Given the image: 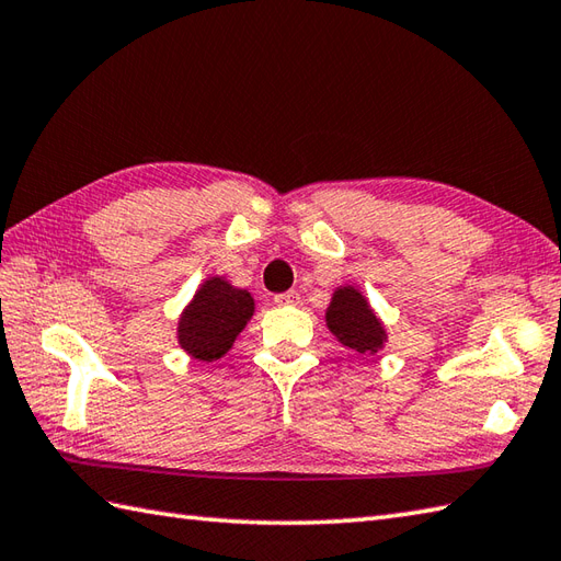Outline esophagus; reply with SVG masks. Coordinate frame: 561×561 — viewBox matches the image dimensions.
Masks as SVG:
<instances>
[{
  "instance_id": "1",
  "label": "esophagus",
  "mask_w": 561,
  "mask_h": 561,
  "mask_svg": "<svg viewBox=\"0 0 561 561\" xmlns=\"http://www.w3.org/2000/svg\"><path fill=\"white\" fill-rule=\"evenodd\" d=\"M299 299H301V294L291 289V291H284V294L274 296V304H277V306H294V304H299Z\"/></svg>"
}]
</instances>
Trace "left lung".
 Masks as SVG:
<instances>
[{
	"mask_svg": "<svg viewBox=\"0 0 561 561\" xmlns=\"http://www.w3.org/2000/svg\"><path fill=\"white\" fill-rule=\"evenodd\" d=\"M325 325L340 344L359 354H376L388 342L386 325L380 323L364 291L352 287V284L332 291Z\"/></svg>",
	"mask_w": 561,
	"mask_h": 561,
	"instance_id": "1",
	"label": "left lung"
}]
</instances>
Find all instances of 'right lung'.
Returning a JSON list of instances; mask_svg holds the SVG:
<instances>
[{"label":"right lung","instance_id":"1","mask_svg":"<svg viewBox=\"0 0 561 561\" xmlns=\"http://www.w3.org/2000/svg\"><path fill=\"white\" fill-rule=\"evenodd\" d=\"M255 313V301L248 289H238L226 277H209L199 284L193 301L178 318V344L197 362H217L233 347L248 320Z\"/></svg>","mask_w":561,"mask_h":561}]
</instances>
